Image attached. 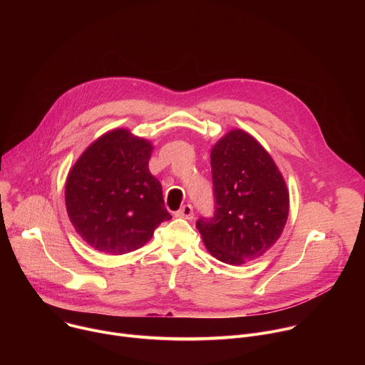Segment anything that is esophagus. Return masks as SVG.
<instances>
[{"label": "esophagus", "instance_id": "esophagus-1", "mask_svg": "<svg viewBox=\"0 0 365 365\" xmlns=\"http://www.w3.org/2000/svg\"><path fill=\"white\" fill-rule=\"evenodd\" d=\"M176 217L185 218V220H193V206L192 205H183L180 210L176 212Z\"/></svg>", "mask_w": 365, "mask_h": 365}]
</instances>
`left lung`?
<instances>
[{"label": "left lung", "mask_w": 365, "mask_h": 365, "mask_svg": "<svg viewBox=\"0 0 365 365\" xmlns=\"http://www.w3.org/2000/svg\"><path fill=\"white\" fill-rule=\"evenodd\" d=\"M215 212L196 228L217 259L240 266L276 244L289 215V190L272 155L254 137L231 130L211 151Z\"/></svg>", "instance_id": "obj_1"}]
</instances>
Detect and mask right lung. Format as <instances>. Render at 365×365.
<instances>
[{"label":"right lung","mask_w":365,"mask_h":365,"mask_svg":"<svg viewBox=\"0 0 365 365\" xmlns=\"http://www.w3.org/2000/svg\"><path fill=\"white\" fill-rule=\"evenodd\" d=\"M150 141L113 130L93 141L71 169L65 200L76 232L95 250L125 254L143 247L172 215L160 182L148 170Z\"/></svg>","instance_id":"1"}]
</instances>
